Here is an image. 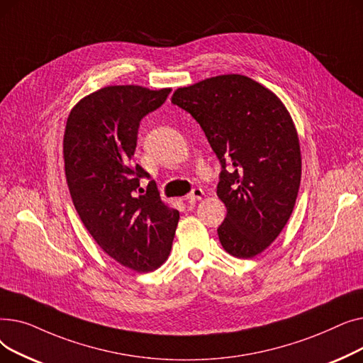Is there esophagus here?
Returning <instances> with one entry per match:
<instances>
[{
  "instance_id": "34e87169",
  "label": "esophagus",
  "mask_w": 363,
  "mask_h": 363,
  "mask_svg": "<svg viewBox=\"0 0 363 363\" xmlns=\"http://www.w3.org/2000/svg\"><path fill=\"white\" fill-rule=\"evenodd\" d=\"M203 196H204V191H203L201 188H194L193 191L186 196V200H188V201H193V200H201V199H203Z\"/></svg>"
}]
</instances>
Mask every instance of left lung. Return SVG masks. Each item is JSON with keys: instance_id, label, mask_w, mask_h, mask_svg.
I'll list each match as a JSON object with an SVG mask.
<instances>
[{"instance_id": "1", "label": "left lung", "mask_w": 363, "mask_h": 363, "mask_svg": "<svg viewBox=\"0 0 363 363\" xmlns=\"http://www.w3.org/2000/svg\"><path fill=\"white\" fill-rule=\"evenodd\" d=\"M172 103L200 123L220 162L216 194L226 218L218 235L225 252L238 259L260 255L287 225L300 188V143L287 107L237 73L178 88Z\"/></svg>"}]
</instances>
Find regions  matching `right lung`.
<instances>
[{
    "label": "right lung",
    "instance_id": "right-lung-1",
    "mask_svg": "<svg viewBox=\"0 0 363 363\" xmlns=\"http://www.w3.org/2000/svg\"><path fill=\"white\" fill-rule=\"evenodd\" d=\"M170 88L108 85L73 106L63 138L65 174L73 206L104 253L135 272H150L170 253L179 212L162 201L155 182L132 166L141 119Z\"/></svg>",
    "mask_w": 363,
    "mask_h": 363
}]
</instances>
